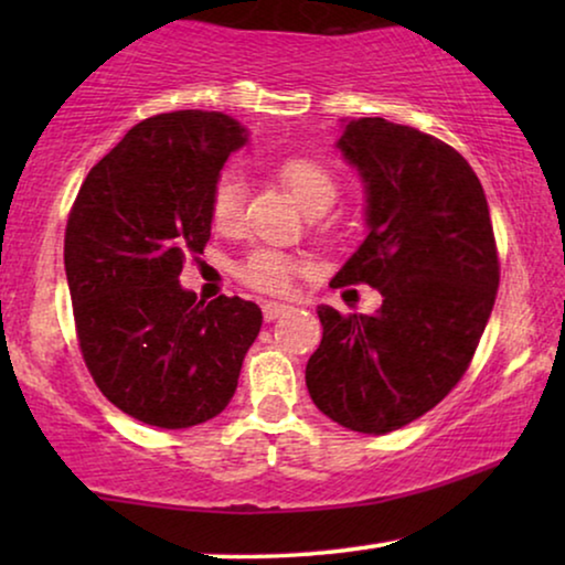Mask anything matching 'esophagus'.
<instances>
[{
  "label": "esophagus",
  "instance_id": "34e87169",
  "mask_svg": "<svg viewBox=\"0 0 565 565\" xmlns=\"http://www.w3.org/2000/svg\"><path fill=\"white\" fill-rule=\"evenodd\" d=\"M285 311H290V306L277 303V300H265V303H262V313H265L267 321L280 319V316H282Z\"/></svg>",
  "mask_w": 565,
  "mask_h": 565
}]
</instances>
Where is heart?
Instances as JSON below:
<instances>
[{
    "mask_svg": "<svg viewBox=\"0 0 565 565\" xmlns=\"http://www.w3.org/2000/svg\"><path fill=\"white\" fill-rule=\"evenodd\" d=\"M275 169L277 177L288 184L290 192L306 211H316V207L331 205L337 200V184L319 161L292 153V157H282L277 161ZM242 177L234 169H226L215 180L211 195V221L215 228H236L238 218H242ZM300 269H303V265L296 257H290V254L277 249H257L238 265V277L254 290L282 296V292L292 288Z\"/></svg>",
    "mask_w": 565,
    "mask_h": 565,
    "instance_id": "1",
    "label": "heart"
}]
</instances>
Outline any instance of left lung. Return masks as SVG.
Instances as JSON below:
<instances>
[{
  "label": "left lung",
  "mask_w": 565,
  "mask_h": 565,
  "mask_svg": "<svg viewBox=\"0 0 565 565\" xmlns=\"http://www.w3.org/2000/svg\"><path fill=\"white\" fill-rule=\"evenodd\" d=\"M337 149L365 188L367 234L331 282H365L383 306L373 316L316 308L323 337L306 385L331 422L388 435L468 370L497 300V244L481 180L452 146L358 118L342 120Z\"/></svg>",
  "instance_id": "1"
}]
</instances>
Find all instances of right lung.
Returning a JSON list of instances; mask_svg holds the SVG:
<instances>
[{
  "label": "right lung",
  "mask_w": 565,
  "mask_h": 565,
  "mask_svg": "<svg viewBox=\"0 0 565 565\" xmlns=\"http://www.w3.org/2000/svg\"><path fill=\"white\" fill-rule=\"evenodd\" d=\"M246 141L231 115H153L92 167L68 215L64 265L84 362L110 404L151 427L218 416L259 334L257 303H205L180 285L188 254L211 238L215 180Z\"/></svg>",
  "instance_id": "obj_1"
}]
</instances>
